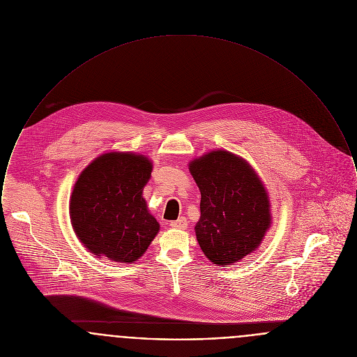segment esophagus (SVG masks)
Instances as JSON below:
<instances>
[{"label":"esophagus","mask_w":357,"mask_h":357,"mask_svg":"<svg viewBox=\"0 0 357 357\" xmlns=\"http://www.w3.org/2000/svg\"><path fill=\"white\" fill-rule=\"evenodd\" d=\"M170 226H172L173 229H180V230H184V229H187V226H188V220H187V218L181 216V218H178L177 220H173V222H170Z\"/></svg>","instance_id":"34e87169"}]
</instances>
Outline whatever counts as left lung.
I'll return each instance as SVG.
<instances>
[{
  "label": "left lung",
  "instance_id": "left-lung-1",
  "mask_svg": "<svg viewBox=\"0 0 357 357\" xmlns=\"http://www.w3.org/2000/svg\"><path fill=\"white\" fill-rule=\"evenodd\" d=\"M197 184L200 218L196 239L218 266L255 253L272 225L268 190L252 165L227 150H211L188 164Z\"/></svg>",
  "mask_w": 357,
  "mask_h": 357
}]
</instances>
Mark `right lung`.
Here are the masks:
<instances>
[{
    "instance_id": "1",
    "label": "right lung",
    "mask_w": 357,
    "mask_h": 357,
    "mask_svg": "<svg viewBox=\"0 0 357 357\" xmlns=\"http://www.w3.org/2000/svg\"><path fill=\"white\" fill-rule=\"evenodd\" d=\"M151 170L143 154L109 151L81 172L69 213L75 236L92 255L121 264L144 255L160 231L143 197Z\"/></svg>"
}]
</instances>
